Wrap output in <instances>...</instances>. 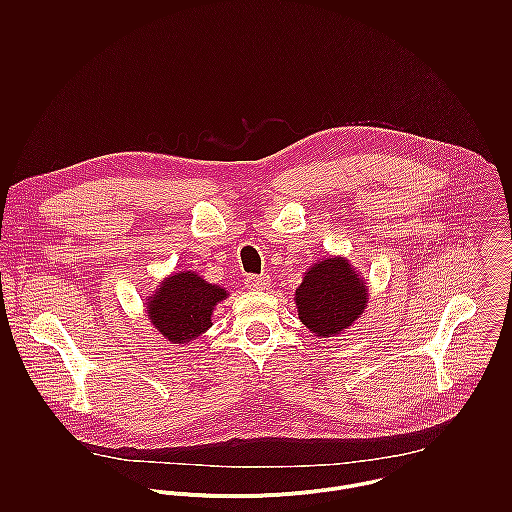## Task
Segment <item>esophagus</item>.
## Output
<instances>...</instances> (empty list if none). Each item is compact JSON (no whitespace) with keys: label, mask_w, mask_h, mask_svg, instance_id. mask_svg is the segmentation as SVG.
<instances>
[{"label":"esophagus","mask_w":512,"mask_h":512,"mask_svg":"<svg viewBox=\"0 0 512 512\" xmlns=\"http://www.w3.org/2000/svg\"><path fill=\"white\" fill-rule=\"evenodd\" d=\"M268 286H270V276H266V274L246 278V288L248 290H266Z\"/></svg>","instance_id":"1"}]
</instances>
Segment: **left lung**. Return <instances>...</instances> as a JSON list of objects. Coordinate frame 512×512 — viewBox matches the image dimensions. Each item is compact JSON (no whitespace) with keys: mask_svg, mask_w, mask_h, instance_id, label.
<instances>
[{"mask_svg":"<svg viewBox=\"0 0 512 512\" xmlns=\"http://www.w3.org/2000/svg\"><path fill=\"white\" fill-rule=\"evenodd\" d=\"M366 301L365 280L341 256L313 264L295 290L297 315L317 337H335L349 329L363 315Z\"/></svg>","mask_w":512,"mask_h":512,"instance_id":"8db88e82","label":"left lung"}]
</instances>
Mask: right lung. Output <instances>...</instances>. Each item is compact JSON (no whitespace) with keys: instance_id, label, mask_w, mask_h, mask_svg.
Returning a JSON list of instances; mask_svg holds the SVG:
<instances>
[{"instance_id":"add662e5","label":"right lung","mask_w":512,"mask_h":512,"mask_svg":"<svg viewBox=\"0 0 512 512\" xmlns=\"http://www.w3.org/2000/svg\"><path fill=\"white\" fill-rule=\"evenodd\" d=\"M226 290L205 282L195 272L171 274L146 301L147 317L171 343H189L205 333Z\"/></svg>"}]
</instances>
